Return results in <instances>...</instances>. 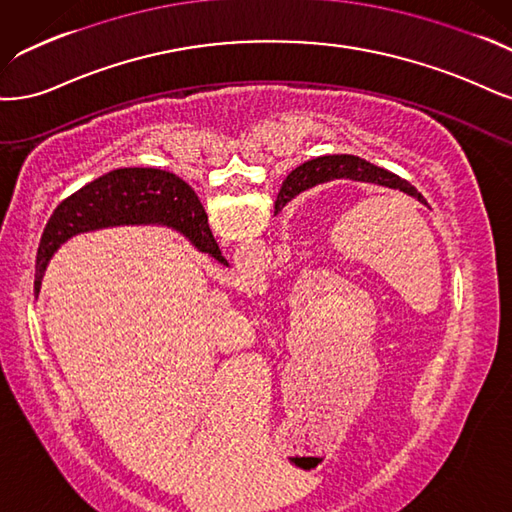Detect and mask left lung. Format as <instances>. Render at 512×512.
Masks as SVG:
<instances>
[{"instance_id":"8db88e82","label":"left lung","mask_w":512,"mask_h":512,"mask_svg":"<svg viewBox=\"0 0 512 512\" xmlns=\"http://www.w3.org/2000/svg\"><path fill=\"white\" fill-rule=\"evenodd\" d=\"M332 178H355V180H366V183H376L383 187H391V189H400L412 197H417L419 202H425L423 195L412 187L406 180H402L400 176H395L383 168L372 166L370 161L359 159L353 155H325V157H317L312 161L302 163L300 168H295L287 180L283 183V189L278 193V200L274 210H283V206L293 200L295 195L315 187L319 183H325V180Z\"/></svg>"}]
</instances>
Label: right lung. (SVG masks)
<instances>
[{
	"instance_id": "obj_1",
	"label": "right lung",
	"mask_w": 512,
	"mask_h": 512,
	"mask_svg": "<svg viewBox=\"0 0 512 512\" xmlns=\"http://www.w3.org/2000/svg\"><path fill=\"white\" fill-rule=\"evenodd\" d=\"M148 221L174 225L202 253L227 263L210 232L204 206L183 178L155 168H121L78 189L55 208L40 240L36 291L48 259L70 236L97 227Z\"/></svg>"
}]
</instances>
